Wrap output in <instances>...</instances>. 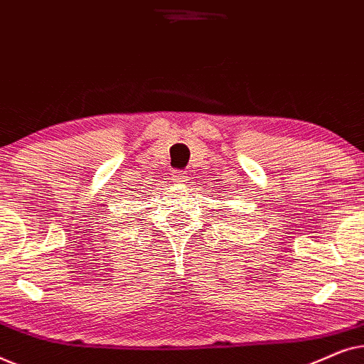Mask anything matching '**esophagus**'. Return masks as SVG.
<instances>
[{
	"label": "esophagus",
	"instance_id": "34e87169",
	"mask_svg": "<svg viewBox=\"0 0 364 364\" xmlns=\"http://www.w3.org/2000/svg\"><path fill=\"white\" fill-rule=\"evenodd\" d=\"M172 178L177 182H187L188 181V173L183 171H172Z\"/></svg>",
	"mask_w": 364,
	"mask_h": 364
}]
</instances>
